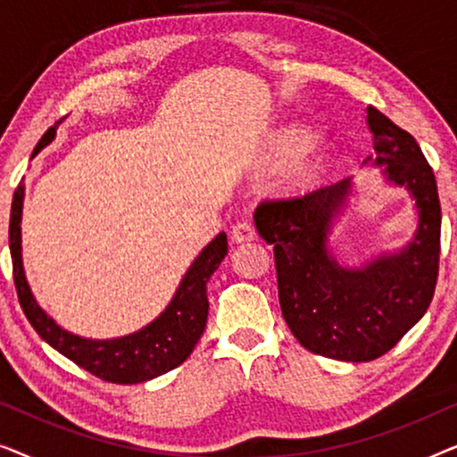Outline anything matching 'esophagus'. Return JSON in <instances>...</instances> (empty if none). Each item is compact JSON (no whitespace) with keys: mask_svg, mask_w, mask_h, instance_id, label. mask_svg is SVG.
<instances>
[{"mask_svg":"<svg viewBox=\"0 0 457 457\" xmlns=\"http://www.w3.org/2000/svg\"><path fill=\"white\" fill-rule=\"evenodd\" d=\"M255 237H258V233H255L252 220H247V218H243V220L237 222L235 227H233V230H230V239H233L235 243L253 241Z\"/></svg>","mask_w":457,"mask_h":457,"instance_id":"esophagus-1","label":"esophagus"}]
</instances>
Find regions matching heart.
<instances>
[{"label":"heart","instance_id":"b5f03b06","mask_svg":"<svg viewBox=\"0 0 457 457\" xmlns=\"http://www.w3.org/2000/svg\"><path fill=\"white\" fill-rule=\"evenodd\" d=\"M312 141H314V135L310 133L308 129H299V127H291L280 130L274 139L272 145V154L277 160H289L298 158L293 162L289 168V183L293 187H302L312 183L320 172V158L314 154V147H312Z\"/></svg>","mask_w":457,"mask_h":457}]
</instances>
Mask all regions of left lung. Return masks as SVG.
Listing matches in <instances>:
<instances>
[{
	"instance_id": "1",
	"label": "left lung",
	"mask_w": 457,
	"mask_h": 457,
	"mask_svg": "<svg viewBox=\"0 0 457 457\" xmlns=\"http://www.w3.org/2000/svg\"><path fill=\"white\" fill-rule=\"evenodd\" d=\"M377 158L389 183L405 187L418 228L397 253H380L360 268L341 266L328 249L335 218L345 208L352 179L291 199H266L255 228L274 245L278 302L295 339L312 353L370 361L389 352L428 310L441 252V204L433 168L408 130L368 108Z\"/></svg>"
}]
</instances>
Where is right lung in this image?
I'll use <instances>...</instances> for the list:
<instances>
[{
    "mask_svg": "<svg viewBox=\"0 0 457 457\" xmlns=\"http://www.w3.org/2000/svg\"><path fill=\"white\" fill-rule=\"evenodd\" d=\"M62 120L64 118H60L54 127L46 130V135L35 145L33 155L54 141L55 129L60 127ZM22 202L24 185H18L10 212L12 272H14L18 302H21L24 316L29 318L30 327L37 330V335L43 341L58 349L62 355H66L77 366L85 368L93 377L116 385L145 383V380H152L160 374L174 370L189 358L199 337L204 335L205 320H208L210 303L205 285L228 252L227 235H216L202 249V253L193 260L189 270L185 272L170 303L154 322H149L147 327L133 335L118 337V339H83V337L72 335L58 327L54 318H49L41 310V305L30 293L22 268Z\"/></svg>",
    "mask_w": 457,
    "mask_h": 457,
    "instance_id": "add662e5",
    "label": "right lung"
}]
</instances>
